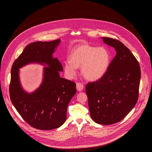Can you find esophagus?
Segmentation results:
<instances>
[{
    "label": "esophagus",
    "mask_w": 152,
    "mask_h": 152,
    "mask_svg": "<svg viewBox=\"0 0 152 152\" xmlns=\"http://www.w3.org/2000/svg\"><path fill=\"white\" fill-rule=\"evenodd\" d=\"M76 89L79 91H81L83 89V85L82 83L80 82H77L76 83Z\"/></svg>",
    "instance_id": "obj_1"
}]
</instances>
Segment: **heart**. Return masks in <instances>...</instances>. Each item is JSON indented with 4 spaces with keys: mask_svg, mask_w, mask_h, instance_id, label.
<instances>
[{
    "mask_svg": "<svg viewBox=\"0 0 152 152\" xmlns=\"http://www.w3.org/2000/svg\"><path fill=\"white\" fill-rule=\"evenodd\" d=\"M70 61L64 62L67 76L73 78L81 66L82 75L88 80H96L106 73L111 63V56L106 48L84 44L75 48L69 55Z\"/></svg>",
    "mask_w": 152,
    "mask_h": 152,
    "instance_id": "obj_1",
    "label": "heart"
}]
</instances>
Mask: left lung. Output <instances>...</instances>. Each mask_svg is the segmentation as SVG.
Instances as JSON below:
<instances>
[{"label": "left lung", "instance_id": "obj_1", "mask_svg": "<svg viewBox=\"0 0 152 152\" xmlns=\"http://www.w3.org/2000/svg\"><path fill=\"white\" fill-rule=\"evenodd\" d=\"M116 55L106 74L86 85L91 118L110 125L122 120L136 104L139 95L141 70L138 61L126 46L116 39L103 37Z\"/></svg>", "mask_w": 152, "mask_h": 152}]
</instances>
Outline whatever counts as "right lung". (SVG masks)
<instances>
[{
	"label": "right lung",
	"mask_w": 152,
	"mask_h": 152,
	"mask_svg": "<svg viewBox=\"0 0 152 152\" xmlns=\"http://www.w3.org/2000/svg\"><path fill=\"white\" fill-rule=\"evenodd\" d=\"M60 41L58 39L30 43L15 59L11 68V102L27 123L39 130L54 129L64 123L68 104L76 93L74 82L59 76V72L63 70L62 66L52 56ZM32 62L47 66L44 68L43 80L40 87L32 94H28L21 88L18 70Z\"/></svg>",
	"instance_id": "1"
}]
</instances>
